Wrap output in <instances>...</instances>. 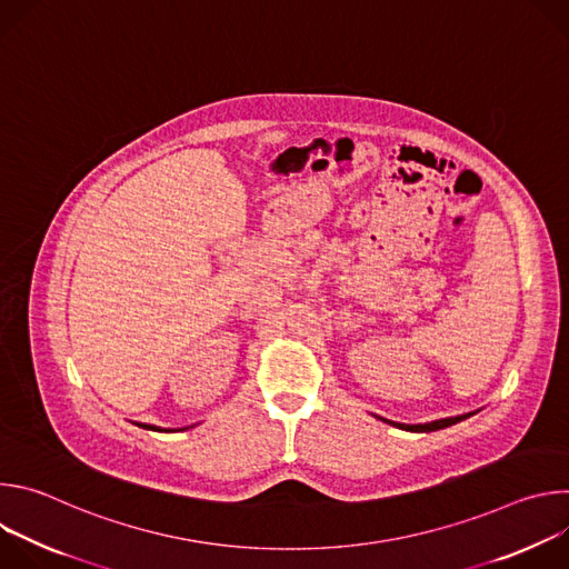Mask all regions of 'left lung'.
I'll list each match as a JSON object with an SVG mask.
<instances>
[{
  "label": "left lung",
  "instance_id": "1",
  "mask_svg": "<svg viewBox=\"0 0 569 569\" xmlns=\"http://www.w3.org/2000/svg\"><path fill=\"white\" fill-rule=\"evenodd\" d=\"M468 419V415L463 417H455V419H441V421H432V423H426V426H405V423H393L396 428H402V430H410V432H435V430H441V428H448L452 423H459ZM389 423V421H387Z\"/></svg>",
  "mask_w": 569,
  "mask_h": 569
}]
</instances>
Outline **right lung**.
<instances>
[{
    "instance_id": "obj_1",
    "label": "right lung",
    "mask_w": 569,
    "mask_h": 569,
    "mask_svg": "<svg viewBox=\"0 0 569 569\" xmlns=\"http://www.w3.org/2000/svg\"><path fill=\"white\" fill-rule=\"evenodd\" d=\"M141 428H150V430H157V432H161L159 428H154V426H141ZM164 432H169V430H164Z\"/></svg>"
}]
</instances>
